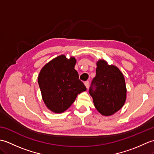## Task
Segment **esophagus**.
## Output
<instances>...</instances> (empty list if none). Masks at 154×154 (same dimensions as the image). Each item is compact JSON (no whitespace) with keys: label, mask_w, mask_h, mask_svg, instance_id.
<instances>
[{"label":"esophagus","mask_w":154,"mask_h":154,"mask_svg":"<svg viewBox=\"0 0 154 154\" xmlns=\"http://www.w3.org/2000/svg\"><path fill=\"white\" fill-rule=\"evenodd\" d=\"M85 87H87V89H88V88H89V82L88 81H85Z\"/></svg>","instance_id":"34e87169"}]
</instances>
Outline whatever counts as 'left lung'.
<instances>
[{"instance_id": "8db88e82", "label": "left lung", "mask_w": 154, "mask_h": 154, "mask_svg": "<svg viewBox=\"0 0 154 154\" xmlns=\"http://www.w3.org/2000/svg\"><path fill=\"white\" fill-rule=\"evenodd\" d=\"M96 76L89 88L94 106L104 116H110L125 103L126 87L124 75L114 65L103 60L97 61Z\"/></svg>"}]
</instances>
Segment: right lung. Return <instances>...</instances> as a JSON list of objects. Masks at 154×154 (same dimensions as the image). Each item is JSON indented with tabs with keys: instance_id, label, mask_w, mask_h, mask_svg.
<instances>
[{
	"instance_id": "1",
	"label": "right lung",
	"mask_w": 154,
	"mask_h": 154,
	"mask_svg": "<svg viewBox=\"0 0 154 154\" xmlns=\"http://www.w3.org/2000/svg\"><path fill=\"white\" fill-rule=\"evenodd\" d=\"M76 60L61 55L42 69L38 82L42 99L49 109L61 113L73 103L78 94L87 90L75 69Z\"/></svg>"
}]
</instances>
